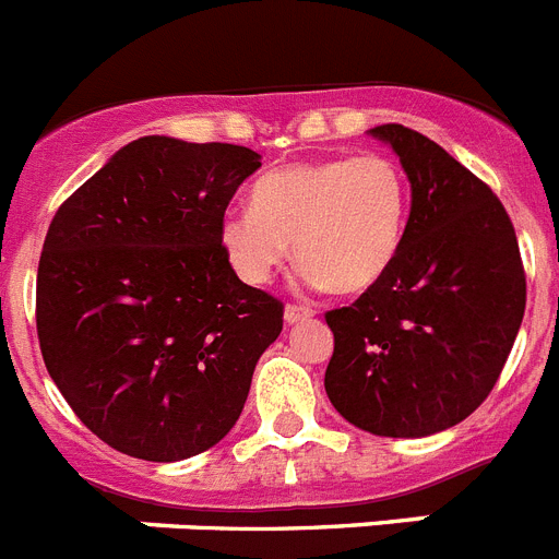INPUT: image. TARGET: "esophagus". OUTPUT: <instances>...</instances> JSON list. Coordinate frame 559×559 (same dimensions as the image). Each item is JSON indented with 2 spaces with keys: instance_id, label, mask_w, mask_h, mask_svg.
Segmentation results:
<instances>
[{
  "instance_id": "34e87169",
  "label": "esophagus",
  "mask_w": 559,
  "mask_h": 559,
  "mask_svg": "<svg viewBox=\"0 0 559 559\" xmlns=\"http://www.w3.org/2000/svg\"><path fill=\"white\" fill-rule=\"evenodd\" d=\"M312 309L309 307H298V304H286L284 309V320L286 323H300V320H309L312 318Z\"/></svg>"
}]
</instances>
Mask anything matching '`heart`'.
I'll return each mask as SVG.
<instances>
[{"instance_id":"b5f03b06","label":"heart","mask_w":559,"mask_h":559,"mask_svg":"<svg viewBox=\"0 0 559 559\" xmlns=\"http://www.w3.org/2000/svg\"><path fill=\"white\" fill-rule=\"evenodd\" d=\"M411 216V186L394 157L362 152L261 174L250 207L219 222V247L245 284L261 286L295 247L309 284L366 293L396 264Z\"/></svg>"}]
</instances>
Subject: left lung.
I'll return each mask as SVG.
<instances>
[{"instance_id":"left-lung-1","label":"left lung","mask_w":559,"mask_h":559,"mask_svg":"<svg viewBox=\"0 0 559 559\" xmlns=\"http://www.w3.org/2000/svg\"><path fill=\"white\" fill-rule=\"evenodd\" d=\"M411 179L391 273L326 312V394L354 427L419 439L467 419L495 388L526 309L518 236L501 199L439 143L400 123L371 129Z\"/></svg>"}]
</instances>
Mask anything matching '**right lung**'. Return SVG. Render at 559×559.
Here are the masks:
<instances>
[{"mask_svg":"<svg viewBox=\"0 0 559 559\" xmlns=\"http://www.w3.org/2000/svg\"><path fill=\"white\" fill-rule=\"evenodd\" d=\"M261 154L140 138L58 207L36 278L41 357L109 448L191 459L230 433L284 304L219 247L233 193Z\"/></svg>","mask_w":559,"mask_h":559,"instance_id":"obj_1","label":"right lung"}]
</instances>
